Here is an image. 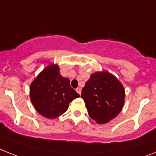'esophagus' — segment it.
<instances>
[{
  "label": "esophagus",
  "mask_w": 156,
  "mask_h": 156,
  "mask_svg": "<svg viewBox=\"0 0 156 156\" xmlns=\"http://www.w3.org/2000/svg\"><path fill=\"white\" fill-rule=\"evenodd\" d=\"M76 91H77V93H78V94H81V89H80V88H77L76 89Z\"/></svg>",
  "instance_id": "esophagus-1"
}]
</instances>
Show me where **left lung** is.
Listing matches in <instances>:
<instances>
[{"mask_svg":"<svg viewBox=\"0 0 156 156\" xmlns=\"http://www.w3.org/2000/svg\"><path fill=\"white\" fill-rule=\"evenodd\" d=\"M81 96L90 118L101 124L115 118L121 112L125 90L115 77L102 71L92 74L82 88Z\"/></svg>","mask_w":156,"mask_h":156,"instance_id":"left-lung-1","label":"left lung"}]
</instances>
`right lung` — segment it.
Instances as JSON below:
<instances>
[{
    "instance_id": "add662e5",
    "label": "right lung",
    "mask_w": 156,
    "mask_h": 156,
    "mask_svg": "<svg viewBox=\"0 0 156 156\" xmlns=\"http://www.w3.org/2000/svg\"><path fill=\"white\" fill-rule=\"evenodd\" d=\"M31 102L41 115L55 119L68 108L69 103L80 97L70 85V80L59 74L57 65L46 67L32 82L30 89Z\"/></svg>"
}]
</instances>
